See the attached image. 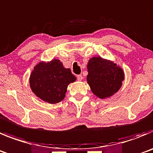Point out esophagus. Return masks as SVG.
Returning a JSON list of instances; mask_svg holds the SVG:
<instances>
[{
    "label": "esophagus",
    "instance_id": "esophagus-1",
    "mask_svg": "<svg viewBox=\"0 0 153 153\" xmlns=\"http://www.w3.org/2000/svg\"><path fill=\"white\" fill-rule=\"evenodd\" d=\"M82 79H83V77H82V76L81 75V74H79V75H77V80L81 81Z\"/></svg>",
    "mask_w": 153,
    "mask_h": 153
}]
</instances>
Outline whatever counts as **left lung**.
I'll return each mask as SVG.
<instances>
[{"label":"left lung","mask_w":153,"mask_h":153,"mask_svg":"<svg viewBox=\"0 0 153 153\" xmlns=\"http://www.w3.org/2000/svg\"><path fill=\"white\" fill-rule=\"evenodd\" d=\"M87 71V83L92 93L99 99L110 98L122 86L124 72L114 61L101 57H91Z\"/></svg>","instance_id":"obj_1"}]
</instances>
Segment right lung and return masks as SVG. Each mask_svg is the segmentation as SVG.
Returning a JSON list of instances; mask_svg holds the SVG:
<instances>
[{
	"label": "right lung",
	"instance_id": "obj_1",
	"mask_svg": "<svg viewBox=\"0 0 153 153\" xmlns=\"http://www.w3.org/2000/svg\"><path fill=\"white\" fill-rule=\"evenodd\" d=\"M76 77L70 68H65L58 59L40 61L32 71L29 86L33 93L44 102L56 104L64 99L67 86Z\"/></svg>",
	"mask_w": 153,
	"mask_h": 153
}]
</instances>
